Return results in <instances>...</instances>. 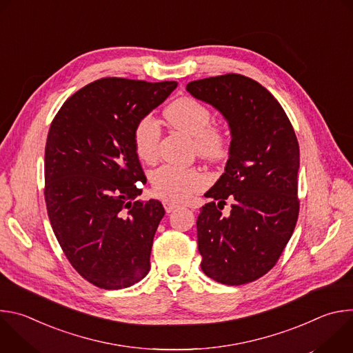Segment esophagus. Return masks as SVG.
Returning a JSON list of instances; mask_svg holds the SVG:
<instances>
[{"label":"esophagus","instance_id":"1","mask_svg":"<svg viewBox=\"0 0 353 353\" xmlns=\"http://www.w3.org/2000/svg\"><path fill=\"white\" fill-rule=\"evenodd\" d=\"M163 207H165V210H166V212H168V214H170V212H173L174 210L180 208V205H179V204L172 203V201H163Z\"/></svg>","mask_w":353,"mask_h":353}]
</instances>
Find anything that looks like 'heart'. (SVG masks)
<instances>
[{"instance_id":"1","label":"heart","mask_w":353,"mask_h":353,"mask_svg":"<svg viewBox=\"0 0 353 353\" xmlns=\"http://www.w3.org/2000/svg\"><path fill=\"white\" fill-rule=\"evenodd\" d=\"M168 123L176 130L194 138L199 157L210 162H221L229 155L230 138L223 125H211V112L194 97H179L165 109ZM161 127L154 116L141 117L132 131L137 157L152 163L158 158ZM150 185L157 196L165 201H184L205 185V177L195 168L184 169L163 165L150 173Z\"/></svg>"}]
</instances>
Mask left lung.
<instances>
[{
    "mask_svg": "<svg viewBox=\"0 0 353 353\" xmlns=\"http://www.w3.org/2000/svg\"><path fill=\"white\" fill-rule=\"evenodd\" d=\"M187 92L226 119L232 141L225 173L205 192L214 201L196 219L201 270L244 285L279 260L299 216V142L278 100L257 81L226 74L187 83ZM231 212L221 215L225 199Z\"/></svg>",
    "mask_w": 353,
    "mask_h": 353,
    "instance_id": "obj_1",
    "label": "left lung"
}]
</instances>
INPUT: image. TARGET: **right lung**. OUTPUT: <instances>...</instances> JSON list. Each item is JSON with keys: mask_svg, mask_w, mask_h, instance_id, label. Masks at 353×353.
Listing matches in <instances>:
<instances>
[{"mask_svg": "<svg viewBox=\"0 0 353 353\" xmlns=\"http://www.w3.org/2000/svg\"><path fill=\"white\" fill-rule=\"evenodd\" d=\"M176 86L174 81L99 79L68 97L50 125L48 219L71 265L97 288H128L150 270L165 208L158 199H138L146 179L132 131Z\"/></svg>", "mask_w": 353, "mask_h": 353, "instance_id": "right-lung-1", "label": "right lung"}]
</instances>
